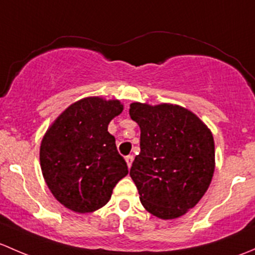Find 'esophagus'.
I'll return each mask as SVG.
<instances>
[{
    "instance_id": "obj_1",
    "label": "esophagus",
    "mask_w": 255,
    "mask_h": 255,
    "mask_svg": "<svg viewBox=\"0 0 255 255\" xmlns=\"http://www.w3.org/2000/svg\"><path fill=\"white\" fill-rule=\"evenodd\" d=\"M125 161H127L128 168L132 166V162H133V156H132V154H128V156L125 157Z\"/></svg>"
}]
</instances>
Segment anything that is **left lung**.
Returning <instances> with one entry per match:
<instances>
[{
    "instance_id": "1",
    "label": "left lung",
    "mask_w": 255,
    "mask_h": 255,
    "mask_svg": "<svg viewBox=\"0 0 255 255\" xmlns=\"http://www.w3.org/2000/svg\"><path fill=\"white\" fill-rule=\"evenodd\" d=\"M128 113L141 130V152L130 169L141 204L159 219H177L199 203L211 183V131L190 110L173 104L132 103Z\"/></svg>"
}]
</instances>
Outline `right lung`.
<instances>
[{
  "label": "right lung",
  "instance_id": "1",
  "mask_svg": "<svg viewBox=\"0 0 255 255\" xmlns=\"http://www.w3.org/2000/svg\"><path fill=\"white\" fill-rule=\"evenodd\" d=\"M123 112L119 101L81 99L65 110L41 141L40 167L57 201L80 214L106 205L128 166L108 132Z\"/></svg>",
  "mask_w": 255,
  "mask_h": 255
}]
</instances>
